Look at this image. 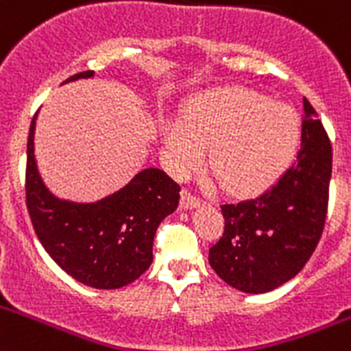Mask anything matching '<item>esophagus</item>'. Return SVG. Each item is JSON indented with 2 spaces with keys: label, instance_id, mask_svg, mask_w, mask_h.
<instances>
[{
  "label": "esophagus",
  "instance_id": "esophagus-1",
  "mask_svg": "<svg viewBox=\"0 0 351 351\" xmlns=\"http://www.w3.org/2000/svg\"><path fill=\"white\" fill-rule=\"evenodd\" d=\"M200 206V199H197L195 195L189 192V190H183L182 192V207L183 209L190 210V209H195V207Z\"/></svg>",
  "mask_w": 351,
  "mask_h": 351
}]
</instances>
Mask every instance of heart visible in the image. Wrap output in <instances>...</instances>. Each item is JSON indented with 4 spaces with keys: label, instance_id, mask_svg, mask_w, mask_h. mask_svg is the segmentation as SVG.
<instances>
[{
    "label": "heart",
    "instance_id": "heart-1",
    "mask_svg": "<svg viewBox=\"0 0 351 351\" xmlns=\"http://www.w3.org/2000/svg\"><path fill=\"white\" fill-rule=\"evenodd\" d=\"M298 121L293 111L250 90L204 101L162 130V152L178 175L207 165L231 192H254L273 182L293 156Z\"/></svg>",
    "mask_w": 351,
    "mask_h": 351
}]
</instances>
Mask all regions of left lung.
<instances>
[{
    "label": "left lung",
    "mask_w": 351,
    "mask_h": 351,
    "mask_svg": "<svg viewBox=\"0 0 351 351\" xmlns=\"http://www.w3.org/2000/svg\"><path fill=\"white\" fill-rule=\"evenodd\" d=\"M332 152L315 110L304 99L300 151L273 186L221 206L224 233L209 264L243 293H267L293 280L319 243L328 210Z\"/></svg>",
    "instance_id": "8db88e82"
}]
</instances>
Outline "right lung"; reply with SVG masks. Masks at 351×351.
<instances>
[{
  "instance_id": "obj_1",
  "label": "right lung",
  "mask_w": 351,
  "mask_h": 351,
  "mask_svg": "<svg viewBox=\"0 0 351 351\" xmlns=\"http://www.w3.org/2000/svg\"><path fill=\"white\" fill-rule=\"evenodd\" d=\"M94 75L90 70L82 71L63 84ZM37 113L27 141L25 193L44 250L85 287L117 290L134 283L152 264L156 230L178 207L180 186L161 169L147 168L96 202L54 195L40 176L34 154Z\"/></svg>"
}]
</instances>
